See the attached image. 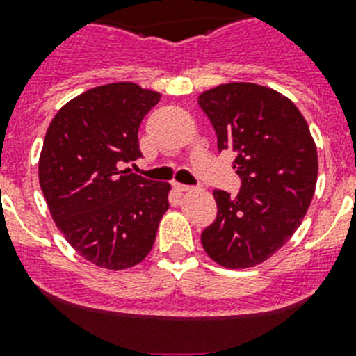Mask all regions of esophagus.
I'll return each mask as SVG.
<instances>
[{
    "mask_svg": "<svg viewBox=\"0 0 356 356\" xmlns=\"http://www.w3.org/2000/svg\"><path fill=\"white\" fill-rule=\"evenodd\" d=\"M172 187H175V191H178V193H187V191H191V185H185V184H172Z\"/></svg>",
    "mask_w": 356,
    "mask_h": 356,
    "instance_id": "obj_1",
    "label": "esophagus"
}]
</instances>
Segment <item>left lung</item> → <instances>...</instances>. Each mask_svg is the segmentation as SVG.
Masks as SVG:
<instances>
[{
  "mask_svg": "<svg viewBox=\"0 0 356 356\" xmlns=\"http://www.w3.org/2000/svg\"><path fill=\"white\" fill-rule=\"evenodd\" d=\"M201 110L219 151L235 155V197L213 191L217 217L201 234L212 260L229 269L264 262L303 221L317 181V149L301 112L289 97L257 83L205 90Z\"/></svg>",
  "mask_w": 356,
  "mask_h": 356,
  "instance_id": "obj_1",
  "label": "left lung"
}]
</instances>
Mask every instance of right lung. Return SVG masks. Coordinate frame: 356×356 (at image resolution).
<instances>
[{
    "label": "right lung",
    "mask_w": 356,
    "mask_h": 356,
    "mask_svg": "<svg viewBox=\"0 0 356 356\" xmlns=\"http://www.w3.org/2000/svg\"><path fill=\"white\" fill-rule=\"evenodd\" d=\"M160 94L131 81L94 87L53 118L39 181L53 221L85 260L121 271L143 262L171 185L121 171L143 156L139 127Z\"/></svg>",
    "instance_id": "right-lung-1"
}]
</instances>
